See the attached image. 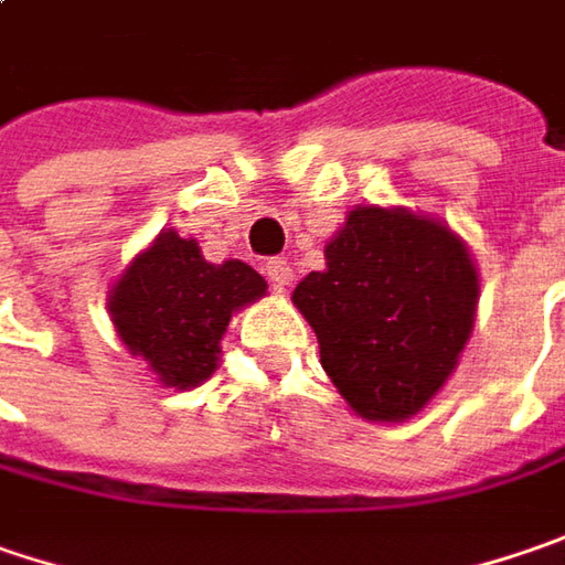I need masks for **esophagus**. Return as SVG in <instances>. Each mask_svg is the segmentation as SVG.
<instances>
[{
  "instance_id": "esophagus-1",
  "label": "esophagus",
  "mask_w": 565,
  "mask_h": 565,
  "mask_svg": "<svg viewBox=\"0 0 565 565\" xmlns=\"http://www.w3.org/2000/svg\"><path fill=\"white\" fill-rule=\"evenodd\" d=\"M267 276L276 289H289V286H292V279H296V269L289 267V260L276 257V260H269L267 264Z\"/></svg>"
}]
</instances>
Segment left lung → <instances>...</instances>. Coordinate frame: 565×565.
Masks as SVG:
<instances>
[{
    "mask_svg": "<svg viewBox=\"0 0 565 565\" xmlns=\"http://www.w3.org/2000/svg\"><path fill=\"white\" fill-rule=\"evenodd\" d=\"M292 305L321 365L369 423H407L458 369L477 321L480 273L467 241L407 206H353Z\"/></svg>",
    "mask_w": 565,
    "mask_h": 565,
    "instance_id": "1",
    "label": "left lung"
}]
</instances>
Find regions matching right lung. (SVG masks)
Listing matches in <instances>:
<instances>
[{
	"label": "right lung",
	"mask_w": 565,
	"mask_h": 565,
	"mask_svg": "<svg viewBox=\"0 0 565 565\" xmlns=\"http://www.w3.org/2000/svg\"><path fill=\"white\" fill-rule=\"evenodd\" d=\"M267 296V279L241 260L210 264L196 238L161 228L117 276L107 315L129 353L164 387H200L218 369L232 315Z\"/></svg>",
	"instance_id": "right-lung-1"
}]
</instances>
